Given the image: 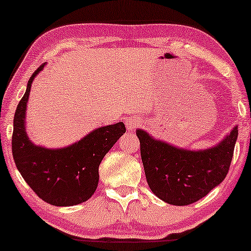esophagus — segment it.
Returning <instances> with one entry per match:
<instances>
[{
  "instance_id": "1",
  "label": "esophagus",
  "mask_w": 251,
  "mask_h": 251,
  "mask_svg": "<svg viewBox=\"0 0 251 251\" xmlns=\"http://www.w3.org/2000/svg\"><path fill=\"white\" fill-rule=\"evenodd\" d=\"M142 125V120L139 118H130L128 119V121H126V129L129 130V131H132V130H135L137 126H139Z\"/></svg>"
}]
</instances>
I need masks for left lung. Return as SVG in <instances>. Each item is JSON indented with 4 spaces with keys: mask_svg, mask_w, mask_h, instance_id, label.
Masks as SVG:
<instances>
[{
    "mask_svg": "<svg viewBox=\"0 0 251 251\" xmlns=\"http://www.w3.org/2000/svg\"><path fill=\"white\" fill-rule=\"evenodd\" d=\"M140 155L151 191L174 205H187L204 198L225 179L238 139V126L215 146L187 150L155 139L137 129Z\"/></svg>",
    "mask_w": 251,
    "mask_h": 251,
    "instance_id": "1",
    "label": "left lung"
}]
</instances>
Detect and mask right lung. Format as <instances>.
I'll return each mask as SVG.
<instances>
[{"mask_svg":"<svg viewBox=\"0 0 251 251\" xmlns=\"http://www.w3.org/2000/svg\"><path fill=\"white\" fill-rule=\"evenodd\" d=\"M46 63L34 72L13 119L12 155L29 187L39 198L57 207L80 204L92 197L99 181V164L126 132L123 122L92 130L83 138L61 149L35 145L26 132V109L30 87Z\"/></svg>","mask_w":251,"mask_h":251,"instance_id":"right-lung-1","label":"right lung"}]
</instances>
